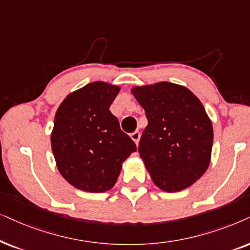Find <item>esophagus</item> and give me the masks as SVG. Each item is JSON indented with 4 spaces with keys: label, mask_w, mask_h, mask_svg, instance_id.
<instances>
[{
    "label": "esophagus",
    "mask_w": 250,
    "mask_h": 250,
    "mask_svg": "<svg viewBox=\"0 0 250 250\" xmlns=\"http://www.w3.org/2000/svg\"><path fill=\"white\" fill-rule=\"evenodd\" d=\"M130 137H131L132 141H134V142L136 143V144H138L139 138H141V132L136 130V131H134V132H132V134L130 135Z\"/></svg>",
    "instance_id": "esophagus-1"
}]
</instances>
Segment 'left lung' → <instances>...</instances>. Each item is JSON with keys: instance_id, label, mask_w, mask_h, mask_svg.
<instances>
[{"instance_id": "left-lung-1", "label": "left lung", "mask_w": 250, "mask_h": 250, "mask_svg": "<svg viewBox=\"0 0 250 250\" xmlns=\"http://www.w3.org/2000/svg\"><path fill=\"white\" fill-rule=\"evenodd\" d=\"M131 92L148 122L138 153L152 181L166 192L191 186L207 170L214 139L201 102L188 88L169 82L135 86Z\"/></svg>"}]
</instances>
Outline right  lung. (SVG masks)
I'll list each match as a JSON object with an SVG mask.
<instances>
[{
    "instance_id": "right-lung-1",
    "label": "right lung",
    "mask_w": 250,
    "mask_h": 250,
    "mask_svg": "<svg viewBox=\"0 0 250 250\" xmlns=\"http://www.w3.org/2000/svg\"><path fill=\"white\" fill-rule=\"evenodd\" d=\"M119 91L105 82L89 83L69 94L56 113L51 134L56 164L62 177L82 191L112 188L122 162L137 149L109 111Z\"/></svg>"
}]
</instances>
